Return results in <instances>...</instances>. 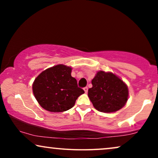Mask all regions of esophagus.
Here are the masks:
<instances>
[{
	"mask_svg": "<svg viewBox=\"0 0 158 158\" xmlns=\"http://www.w3.org/2000/svg\"><path fill=\"white\" fill-rule=\"evenodd\" d=\"M83 90H84V91H85V93L87 94V93H88V87H84Z\"/></svg>",
	"mask_w": 158,
	"mask_h": 158,
	"instance_id": "obj_1",
	"label": "esophagus"
}]
</instances>
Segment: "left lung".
Wrapping results in <instances>:
<instances>
[{"label":"left lung","instance_id":"left-lung-1","mask_svg":"<svg viewBox=\"0 0 158 158\" xmlns=\"http://www.w3.org/2000/svg\"><path fill=\"white\" fill-rule=\"evenodd\" d=\"M88 96L95 109L110 113L124 106L129 96L126 84L111 73L99 71L92 80Z\"/></svg>","mask_w":158,"mask_h":158}]
</instances>
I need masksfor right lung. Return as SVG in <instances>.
Segmentation results:
<instances>
[{
	"instance_id": "add662e5",
	"label": "right lung",
	"mask_w": 158,
	"mask_h": 158,
	"mask_svg": "<svg viewBox=\"0 0 158 158\" xmlns=\"http://www.w3.org/2000/svg\"><path fill=\"white\" fill-rule=\"evenodd\" d=\"M72 68L58 64L43 71L33 83V93L43 109L51 112L69 110L84 90L71 76Z\"/></svg>"
}]
</instances>
